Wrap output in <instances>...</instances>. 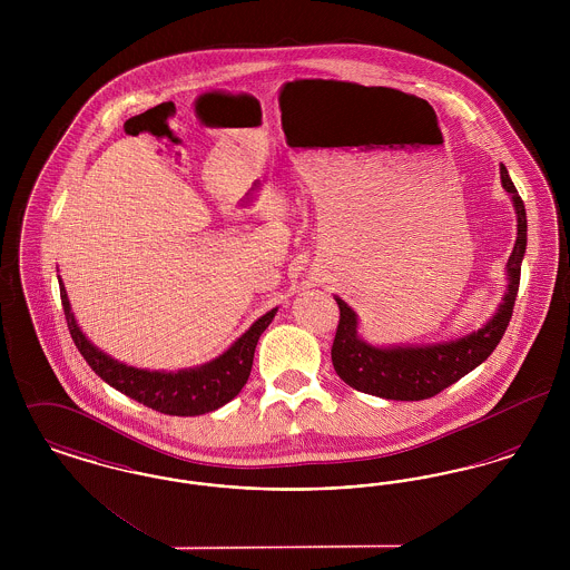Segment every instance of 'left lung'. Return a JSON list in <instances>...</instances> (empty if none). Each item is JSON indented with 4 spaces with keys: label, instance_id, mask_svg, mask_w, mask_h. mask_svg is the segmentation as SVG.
<instances>
[{
    "label": "left lung",
    "instance_id": "1",
    "mask_svg": "<svg viewBox=\"0 0 570 570\" xmlns=\"http://www.w3.org/2000/svg\"><path fill=\"white\" fill-rule=\"evenodd\" d=\"M500 177L504 190L513 196L517 242L507 265L509 291L498 314L483 328L461 337L458 342L416 348H374L358 340L353 309L342 298H335L340 307V323L335 328L331 358L337 376L348 386L384 400L419 402L434 397L453 382L463 379L495 351L513 316L528 237L525 207L504 164L500 166Z\"/></svg>",
    "mask_w": 570,
    "mask_h": 570
}]
</instances>
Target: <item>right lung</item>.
<instances>
[{
	"label": "right lung",
	"mask_w": 570,
	"mask_h": 570,
	"mask_svg": "<svg viewBox=\"0 0 570 570\" xmlns=\"http://www.w3.org/2000/svg\"><path fill=\"white\" fill-rule=\"evenodd\" d=\"M59 295L66 314V323L70 328L72 342L87 361V365L105 380L112 389L121 391L124 395L132 397L138 404L151 407L156 412L173 414V416H196L217 410L228 404L233 397L239 395L245 382L252 372L254 351L263 331L272 325L273 316L277 309L261 316L254 325L245 331L244 335L222 354L216 361L184 372H147L128 367L117 363L109 354L98 351L77 325L66 288L59 279Z\"/></svg>",
	"instance_id": "1"
}]
</instances>
